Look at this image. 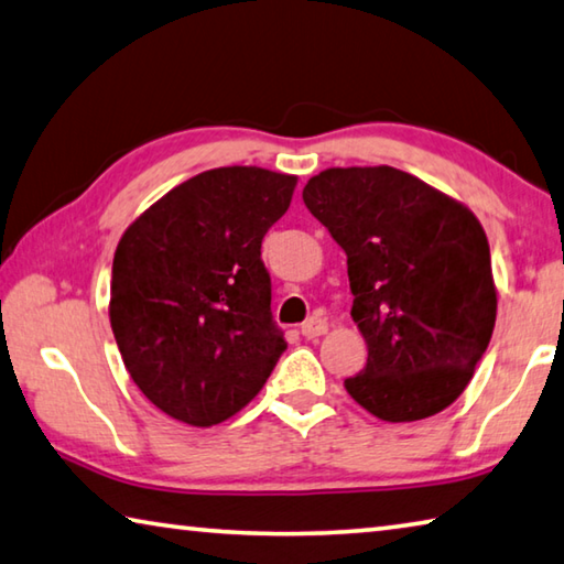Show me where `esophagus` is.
<instances>
[{
	"label": "esophagus",
	"instance_id": "obj_1",
	"mask_svg": "<svg viewBox=\"0 0 564 564\" xmlns=\"http://www.w3.org/2000/svg\"><path fill=\"white\" fill-rule=\"evenodd\" d=\"M327 329H329L327 322H324L322 317H310L302 324V337L317 339V337H322V334H327Z\"/></svg>",
	"mask_w": 564,
	"mask_h": 564
}]
</instances>
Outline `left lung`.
<instances>
[{
  "mask_svg": "<svg viewBox=\"0 0 564 564\" xmlns=\"http://www.w3.org/2000/svg\"><path fill=\"white\" fill-rule=\"evenodd\" d=\"M304 205L347 252L369 357L344 381L391 423L429 419L468 387L496 327L486 230L466 205L391 165L329 167Z\"/></svg>",
  "mask_w": 564,
  "mask_h": 564,
  "instance_id": "obj_1",
  "label": "left lung"
}]
</instances>
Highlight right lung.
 <instances>
[{
	"instance_id": "right-lung-1",
	"label": "right lung",
	"mask_w": 564,
	"mask_h": 564,
	"mask_svg": "<svg viewBox=\"0 0 564 564\" xmlns=\"http://www.w3.org/2000/svg\"><path fill=\"white\" fill-rule=\"evenodd\" d=\"M294 185L264 167H215L173 187L118 242L113 337L135 387L171 419L207 429L235 416L288 349L260 250Z\"/></svg>"
}]
</instances>
